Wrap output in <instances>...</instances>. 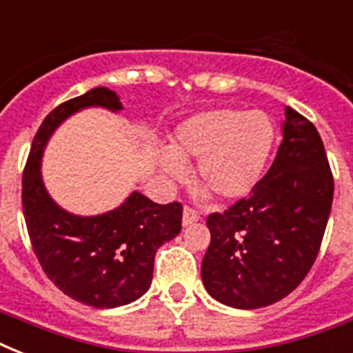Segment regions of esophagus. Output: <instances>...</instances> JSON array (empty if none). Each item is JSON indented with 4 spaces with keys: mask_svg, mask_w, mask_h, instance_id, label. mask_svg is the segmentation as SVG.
Instances as JSON below:
<instances>
[{
    "mask_svg": "<svg viewBox=\"0 0 353 353\" xmlns=\"http://www.w3.org/2000/svg\"><path fill=\"white\" fill-rule=\"evenodd\" d=\"M198 220H199L198 210L190 209V207H185V209H183V225L185 227L192 225V223H196Z\"/></svg>",
    "mask_w": 353,
    "mask_h": 353,
    "instance_id": "34e87169",
    "label": "esophagus"
}]
</instances>
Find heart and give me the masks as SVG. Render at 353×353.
<instances>
[{"instance_id": "obj_1", "label": "heart", "mask_w": 353, "mask_h": 353, "mask_svg": "<svg viewBox=\"0 0 353 353\" xmlns=\"http://www.w3.org/2000/svg\"><path fill=\"white\" fill-rule=\"evenodd\" d=\"M273 139V122L263 112L220 108L183 122L172 150L159 154V163L170 183L185 181L187 165L198 163L196 177L205 194L236 201L260 181Z\"/></svg>"}]
</instances>
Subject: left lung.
Returning <instances> with one entry per match:
<instances>
[{"label":"left lung","mask_w":353,"mask_h":353,"mask_svg":"<svg viewBox=\"0 0 353 353\" xmlns=\"http://www.w3.org/2000/svg\"><path fill=\"white\" fill-rule=\"evenodd\" d=\"M282 143L247 198L207 218L201 262L209 295L238 310L288 296L310 273L334 201V176L317 128L285 108Z\"/></svg>","instance_id":"obj_1"}]
</instances>
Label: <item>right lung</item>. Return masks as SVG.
Here are the masks:
<instances>
[{"mask_svg": "<svg viewBox=\"0 0 353 353\" xmlns=\"http://www.w3.org/2000/svg\"><path fill=\"white\" fill-rule=\"evenodd\" d=\"M91 106L122 110L115 91L95 88L43 119L25 165L21 205L30 243L49 280L73 301L104 310L130 304L148 291L155 252L181 232L183 207L132 192L110 212L77 216L52 201L40 172L43 148L65 119Z\"/></svg>", "mask_w": 353, "mask_h": 353, "instance_id": "add662e5", "label": "right lung"}]
</instances>
